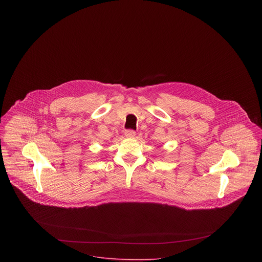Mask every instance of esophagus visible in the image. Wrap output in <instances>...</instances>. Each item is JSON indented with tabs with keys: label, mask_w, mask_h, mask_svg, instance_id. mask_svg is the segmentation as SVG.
<instances>
[{
	"label": "esophagus",
	"mask_w": 262,
	"mask_h": 262,
	"mask_svg": "<svg viewBox=\"0 0 262 262\" xmlns=\"http://www.w3.org/2000/svg\"><path fill=\"white\" fill-rule=\"evenodd\" d=\"M136 135V132L134 130H126L125 131V136L127 138H134Z\"/></svg>",
	"instance_id": "obj_1"
}]
</instances>
